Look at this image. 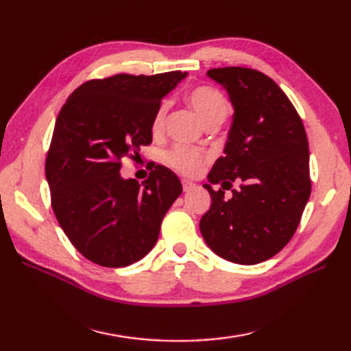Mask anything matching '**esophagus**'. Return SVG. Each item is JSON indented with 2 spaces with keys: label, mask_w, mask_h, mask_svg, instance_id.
<instances>
[{
  "label": "esophagus",
  "mask_w": 351,
  "mask_h": 351,
  "mask_svg": "<svg viewBox=\"0 0 351 351\" xmlns=\"http://www.w3.org/2000/svg\"><path fill=\"white\" fill-rule=\"evenodd\" d=\"M196 187V184H193L191 181H182V189H184V191H191L193 189Z\"/></svg>",
  "instance_id": "obj_1"
}]
</instances>
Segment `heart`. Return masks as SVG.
<instances>
[{
  "label": "heart",
  "mask_w": 351,
  "mask_h": 351,
  "mask_svg": "<svg viewBox=\"0 0 351 351\" xmlns=\"http://www.w3.org/2000/svg\"><path fill=\"white\" fill-rule=\"evenodd\" d=\"M187 101L190 107L195 110V113L199 116L200 121L205 123L215 121V119H220V121H225L228 114V102L226 98L223 96L217 88L208 87V86H200L193 88V90L187 95ZM166 113H167V106L166 104H161L156 110L154 116L152 128L154 131H161L164 126V121H166ZM167 162L171 167L181 171L184 175H197L200 170H202L204 164L208 161V154L202 149H193V147H185V146H176L175 149L167 154L166 156Z\"/></svg>",
  "instance_id": "b5f03b06"
}]
</instances>
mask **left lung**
Masks as SVG:
<instances>
[{
	"instance_id": "8db88e82",
	"label": "left lung",
	"mask_w": 351,
	"mask_h": 351,
	"mask_svg": "<svg viewBox=\"0 0 351 351\" xmlns=\"http://www.w3.org/2000/svg\"><path fill=\"white\" fill-rule=\"evenodd\" d=\"M206 75L225 87L234 116L225 155L204 185L213 204L199 228L215 255L259 264L293 238L311 196L306 131L288 96L265 73L232 66ZM232 182L239 189L226 199ZM211 183L222 189L214 192Z\"/></svg>"
}]
</instances>
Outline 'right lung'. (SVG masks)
<instances>
[{
    "label": "right lung",
    "mask_w": 351,
    "mask_h": 351,
    "mask_svg": "<svg viewBox=\"0 0 351 351\" xmlns=\"http://www.w3.org/2000/svg\"><path fill=\"white\" fill-rule=\"evenodd\" d=\"M185 77L175 71L90 80L57 116L45 162L51 205L73 247L95 264L117 268L146 256L182 193L180 178L160 164L141 185L119 170L125 156L151 145L161 99Z\"/></svg>",
    "instance_id": "1"
}]
</instances>
